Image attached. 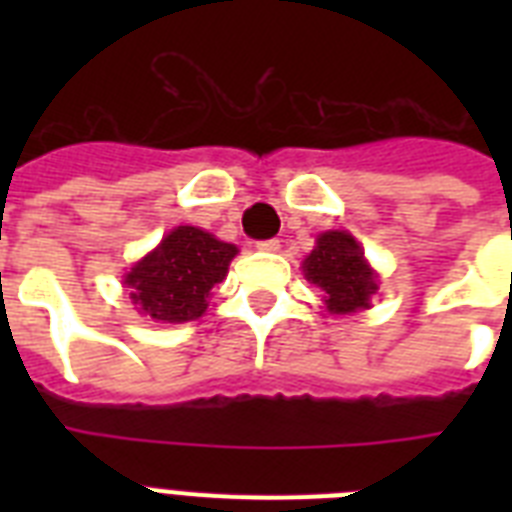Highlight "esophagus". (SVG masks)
Wrapping results in <instances>:
<instances>
[{
  "mask_svg": "<svg viewBox=\"0 0 512 512\" xmlns=\"http://www.w3.org/2000/svg\"><path fill=\"white\" fill-rule=\"evenodd\" d=\"M257 249H260V252H279V249H281V241H279V239L257 241Z\"/></svg>",
  "mask_w": 512,
  "mask_h": 512,
  "instance_id": "esophagus-1",
  "label": "esophagus"
}]
</instances>
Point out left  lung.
<instances>
[{"label": "left lung", "instance_id": "1", "mask_svg": "<svg viewBox=\"0 0 512 512\" xmlns=\"http://www.w3.org/2000/svg\"><path fill=\"white\" fill-rule=\"evenodd\" d=\"M303 273L324 292L329 313L364 311L377 292V273L348 231L319 233L316 247L303 260Z\"/></svg>", "mask_w": 512, "mask_h": 512}]
</instances>
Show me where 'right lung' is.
Returning a JSON list of instances; mask_svg holds the SVG:
<instances>
[{
    "mask_svg": "<svg viewBox=\"0 0 512 512\" xmlns=\"http://www.w3.org/2000/svg\"><path fill=\"white\" fill-rule=\"evenodd\" d=\"M236 244L215 239L196 225H177L162 244L132 265L124 284L143 316L162 324L196 321L207 297L225 279Z\"/></svg>",
    "mask_w": 512,
    "mask_h": 512,
    "instance_id": "add662e5",
    "label": "right lung"
}]
</instances>
